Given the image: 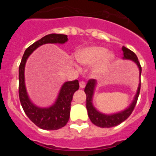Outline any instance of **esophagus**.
<instances>
[{"label": "esophagus", "instance_id": "esophagus-1", "mask_svg": "<svg viewBox=\"0 0 156 156\" xmlns=\"http://www.w3.org/2000/svg\"><path fill=\"white\" fill-rule=\"evenodd\" d=\"M85 86H86L85 82H83V81H80V87L81 89H83V88L85 87Z\"/></svg>", "mask_w": 156, "mask_h": 156}]
</instances>
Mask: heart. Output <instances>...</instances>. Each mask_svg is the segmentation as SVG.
Wrapping results in <instances>:
<instances>
[{"label": "heart", "instance_id": "1", "mask_svg": "<svg viewBox=\"0 0 156 156\" xmlns=\"http://www.w3.org/2000/svg\"><path fill=\"white\" fill-rule=\"evenodd\" d=\"M76 58L77 62L83 66L94 65L90 70L91 75L95 78H99L105 73L114 55L102 47H87L78 51Z\"/></svg>", "mask_w": 156, "mask_h": 156}]
</instances>
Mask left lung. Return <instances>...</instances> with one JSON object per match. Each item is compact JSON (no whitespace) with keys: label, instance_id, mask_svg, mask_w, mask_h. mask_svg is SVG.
<instances>
[{"label":"left lung","instance_id":"1","mask_svg":"<svg viewBox=\"0 0 156 156\" xmlns=\"http://www.w3.org/2000/svg\"><path fill=\"white\" fill-rule=\"evenodd\" d=\"M122 50L123 51V58H122V59L132 61L137 65L139 69V78H140L141 67H140V65L139 63L137 55L132 51L125 48V47H122ZM97 85L98 83L95 80H90L88 81L87 84L86 85V87L84 89V92L87 95L86 107L87 110L88 116L90 118V121L96 126L102 128L112 127V126H115L117 125L120 124L121 122L126 120L128 117L130 115L133 108H134L135 105H136V103H137V98H138L139 96V93H140V80H139L138 87L137 89V92L135 94L134 97H133L130 104L123 110L109 114L101 112H100L98 109L95 108V106L94 105L93 98L94 95V91L96 90V87H97Z\"/></svg>","mask_w":156,"mask_h":156}]
</instances>
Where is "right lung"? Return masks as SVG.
<instances>
[{
  "instance_id": "obj_1",
  "label": "right lung",
  "mask_w": 156,
  "mask_h": 156,
  "mask_svg": "<svg viewBox=\"0 0 156 156\" xmlns=\"http://www.w3.org/2000/svg\"><path fill=\"white\" fill-rule=\"evenodd\" d=\"M69 41L67 35L51 34L36 41L25 51L19 69V100L29 119L41 129L54 130L63 127L69 119L70 107L73 96L79 89V81L65 82L59 90L55 102L48 107H41L34 104L27 92L25 82V67L27 59L36 49L47 44H64Z\"/></svg>"
}]
</instances>
